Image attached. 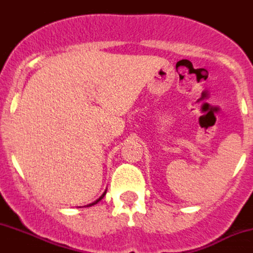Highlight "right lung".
Masks as SVG:
<instances>
[{"label": "right lung", "mask_w": 253, "mask_h": 253, "mask_svg": "<svg viewBox=\"0 0 253 253\" xmlns=\"http://www.w3.org/2000/svg\"><path fill=\"white\" fill-rule=\"evenodd\" d=\"M105 194H107V191H105V192H104V194H103V195H102V196H100V197H99V199H98V200H97V201H94V203H92V204H89V205H86V206H92V205H95V204H97V203H98V201H100V200H102L103 197H104V195H105Z\"/></svg>", "instance_id": "add662e5"}]
</instances>
